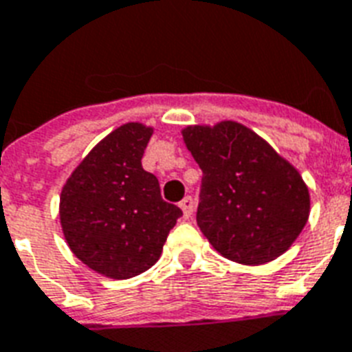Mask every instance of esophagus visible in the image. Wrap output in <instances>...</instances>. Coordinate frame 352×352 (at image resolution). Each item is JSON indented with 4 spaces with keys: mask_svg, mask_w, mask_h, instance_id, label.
<instances>
[{
    "mask_svg": "<svg viewBox=\"0 0 352 352\" xmlns=\"http://www.w3.org/2000/svg\"><path fill=\"white\" fill-rule=\"evenodd\" d=\"M179 208L184 211V219H191L192 211H195V200L191 197H186L179 202Z\"/></svg>",
    "mask_w": 352,
    "mask_h": 352,
    "instance_id": "34e87169",
    "label": "esophagus"
}]
</instances>
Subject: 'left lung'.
Wrapping results in <instances>:
<instances>
[{"label":"left lung","mask_w":352,"mask_h":352,"mask_svg":"<svg viewBox=\"0 0 352 352\" xmlns=\"http://www.w3.org/2000/svg\"><path fill=\"white\" fill-rule=\"evenodd\" d=\"M184 141L202 168L197 224L217 252L245 265L284 254L310 213L297 170L237 122L189 126Z\"/></svg>","instance_id":"8db88e82"}]
</instances>
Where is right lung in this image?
<instances>
[{
	"instance_id": "add662e5",
	"label": "right lung",
	"mask_w": 352,
	"mask_h": 352,
	"mask_svg": "<svg viewBox=\"0 0 352 352\" xmlns=\"http://www.w3.org/2000/svg\"><path fill=\"white\" fill-rule=\"evenodd\" d=\"M150 137L146 126L124 124L92 148L63 187L68 247L109 278H131L154 265L182 217L178 206L161 198L157 178L142 168Z\"/></svg>"
}]
</instances>
